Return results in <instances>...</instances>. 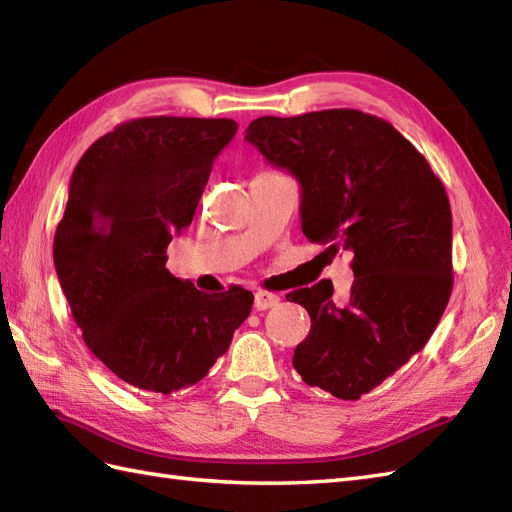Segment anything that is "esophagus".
I'll list each match as a JSON object with an SVG mask.
<instances>
[{
    "mask_svg": "<svg viewBox=\"0 0 512 512\" xmlns=\"http://www.w3.org/2000/svg\"><path fill=\"white\" fill-rule=\"evenodd\" d=\"M279 301H281L279 296L272 294V292H266V290L255 292V310L257 312H266V310H270V307L279 305Z\"/></svg>",
    "mask_w": 512,
    "mask_h": 512,
    "instance_id": "esophagus-1",
    "label": "esophagus"
}]
</instances>
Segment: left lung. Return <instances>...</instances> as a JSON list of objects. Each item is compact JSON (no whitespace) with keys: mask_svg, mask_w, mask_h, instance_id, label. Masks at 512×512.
I'll return each mask as SVG.
<instances>
[{"mask_svg":"<svg viewBox=\"0 0 512 512\" xmlns=\"http://www.w3.org/2000/svg\"><path fill=\"white\" fill-rule=\"evenodd\" d=\"M301 185V229L353 253L351 296L334 285L285 294L312 318L292 364L307 386L355 401L430 340L451 285V209L423 154L392 124L355 109L257 117L246 137Z\"/></svg>","mask_w":512,"mask_h":512,"instance_id":"obj_1","label":"left lung"}]
</instances>
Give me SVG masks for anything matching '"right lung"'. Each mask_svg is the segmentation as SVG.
Masks as SVG:
<instances>
[{
  "instance_id": "obj_1",
  "label": "right lung",
  "mask_w": 512,
  "mask_h": 512,
  "mask_svg": "<svg viewBox=\"0 0 512 512\" xmlns=\"http://www.w3.org/2000/svg\"><path fill=\"white\" fill-rule=\"evenodd\" d=\"M233 120L141 117L82 154L54 235V266L87 347L126 384H198L251 314L253 294H207L165 268L192 224Z\"/></svg>"
}]
</instances>
